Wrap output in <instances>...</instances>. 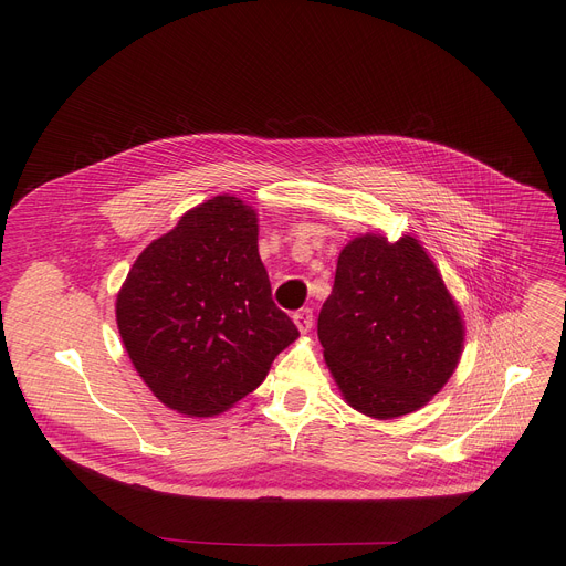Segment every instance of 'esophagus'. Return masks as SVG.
<instances>
[{
    "instance_id": "1",
    "label": "esophagus",
    "mask_w": 566,
    "mask_h": 566,
    "mask_svg": "<svg viewBox=\"0 0 566 566\" xmlns=\"http://www.w3.org/2000/svg\"><path fill=\"white\" fill-rule=\"evenodd\" d=\"M293 323L298 325V331H301V333L312 331V323H314V314H312V310L307 307V310L295 312V314H293Z\"/></svg>"
}]
</instances>
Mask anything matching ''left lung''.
<instances>
[{
  "mask_svg": "<svg viewBox=\"0 0 566 566\" xmlns=\"http://www.w3.org/2000/svg\"><path fill=\"white\" fill-rule=\"evenodd\" d=\"M335 382L348 406L390 420L422 408L457 369L463 321L424 248L367 233L339 259L318 314Z\"/></svg>",
  "mask_w": 566,
  "mask_h": 566,
  "instance_id": "8db88e82",
  "label": "left lung"
}]
</instances>
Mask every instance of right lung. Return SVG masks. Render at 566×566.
Listing matches in <instances>:
<instances>
[{
  "mask_svg": "<svg viewBox=\"0 0 566 566\" xmlns=\"http://www.w3.org/2000/svg\"><path fill=\"white\" fill-rule=\"evenodd\" d=\"M256 213L218 195L133 263L116 295L130 360L169 408L211 418L259 388L295 323L273 303Z\"/></svg>",
  "mask_w": 566,
  "mask_h": 566,
  "instance_id": "right-lung-1",
  "label": "right lung"
}]
</instances>
